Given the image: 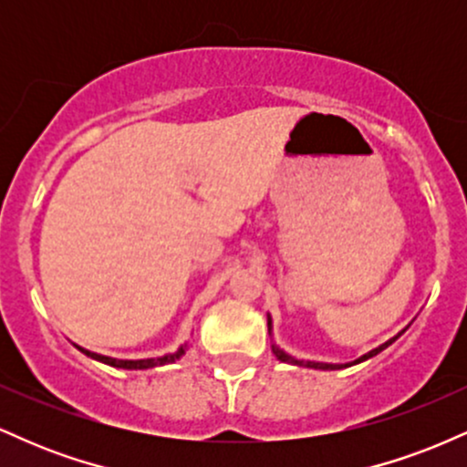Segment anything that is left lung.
<instances>
[{"label":"left lung","instance_id":"obj_1","mask_svg":"<svg viewBox=\"0 0 467 467\" xmlns=\"http://www.w3.org/2000/svg\"><path fill=\"white\" fill-rule=\"evenodd\" d=\"M267 331H270V334H272V318H270V316H267ZM404 331H406V329H404ZM404 331H400L398 336H393V337H390V340L384 342V345L375 347L373 351L364 353V356L358 358V360H353V362H347V364H327V362H312V360H296V358H294V356H289V353H285V351H283V349H278L276 345H272V351H275V356H276L278 360H281V362H287V364H296V367L320 368V371H336V368H347V367H353V364H360V362H364V360H368V358L378 356L379 351H384V349H387L389 345H393V342L398 340V337H400L401 334H404Z\"/></svg>","mask_w":467,"mask_h":467}]
</instances>
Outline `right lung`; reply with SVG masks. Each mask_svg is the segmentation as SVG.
Here are the masks:
<instances>
[{
    "mask_svg": "<svg viewBox=\"0 0 467 467\" xmlns=\"http://www.w3.org/2000/svg\"><path fill=\"white\" fill-rule=\"evenodd\" d=\"M78 349L83 351L85 356L94 358V360H99V362H103V364H109V367L131 368V371H138V368H153V367H164V364H173L175 360H180V358L184 356L186 345H182L175 353H166V356H160V358H144V360H118V358L100 356V353L88 351V349H83V347H78Z\"/></svg>",
    "mask_w": 467,
    "mask_h": 467,
    "instance_id": "obj_1",
    "label": "right lung"
}]
</instances>
